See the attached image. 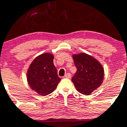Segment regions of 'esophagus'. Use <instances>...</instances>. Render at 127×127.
<instances>
[{"label":"esophagus","mask_w":127,"mask_h":127,"mask_svg":"<svg viewBox=\"0 0 127 127\" xmlns=\"http://www.w3.org/2000/svg\"><path fill=\"white\" fill-rule=\"evenodd\" d=\"M64 77H65V78H71V74H70V73H66V74H65Z\"/></svg>","instance_id":"obj_1"}]
</instances>
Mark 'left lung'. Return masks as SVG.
Wrapping results in <instances>:
<instances>
[{"label":"left lung","instance_id":"obj_1","mask_svg":"<svg viewBox=\"0 0 127 127\" xmlns=\"http://www.w3.org/2000/svg\"><path fill=\"white\" fill-rule=\"evenodd\" d=\"M77 71L71 80L78 92L89 95L101 85L104 69L93 57L81 53L73 56Z\"/></svg>","mask_w":127,"mask_h":127}]
</instances>
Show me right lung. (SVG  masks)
Returning <instances> with one entry per match:
<instances>
[{
    "label": "right lung",
    "mask_w": 127,
    "mask_h": 127,
    "mask_svg": "<svg viewBox=\"0 0 127 127\" xmlns=\"http://www.w3.org/2000/svg\"><path fill=\"white\" fill-rule=\"evenodd\" d=\"M53 58L50 53L39 55L34 59L28 69V83L32 90L41 95H47L54 92L61 81L53 64Z\"/></svg>",
    "instance_id": "right-lung-1"
}]
</instances>
